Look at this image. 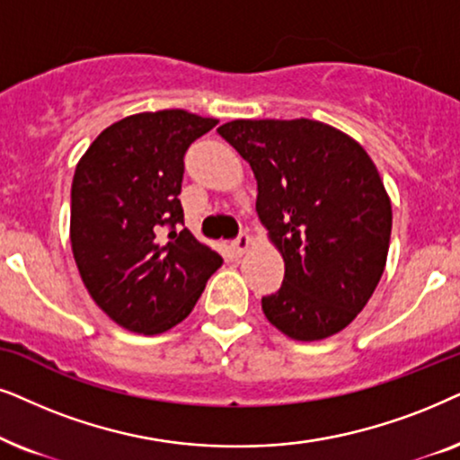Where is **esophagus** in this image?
<instances>
[{
  "instance_id": "1",
  "label": "esophagus",
  "mask_w": 460,
  "mask_h": 460,
  "mask_svg": "<svg viewBox=\"0 0 460 460\" xmlns=\"http://www.w3.org/2000/svg\"><path fill=\"white\" fill-rule=\"evenodd\" d=\"M250 246H252V240H250V235H248V234H242V235L237 237V240L234 242V252H235L237 256H242V254L248 252Z\"/></svg>"
}]
</instances>
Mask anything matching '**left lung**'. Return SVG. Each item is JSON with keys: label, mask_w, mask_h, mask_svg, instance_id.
I'll list each match as a JSON object with an SVG mask.
<instances>
[{"label": "left lung", "mask_w": 460, "mask_h": 460, "mask_svg": "<svg viewBox=\"0 0 460 460\" xmlns=\"http://www.w3.org/2000/svg\"><path fill=\"white\" fill-rule=\"evenodd\" d=\"M218 134L252 168L256 214L284 259L262 314L303 342L345 330L387 265L394 212L375 162L349 134L307 118L234 119Z\"/></svg>", "instance_id": "8db88e82"}]
</instances>
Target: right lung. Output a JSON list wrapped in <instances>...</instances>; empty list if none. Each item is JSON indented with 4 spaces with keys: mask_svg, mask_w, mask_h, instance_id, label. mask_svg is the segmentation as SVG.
I'll use <instances>...</instances> for the list:
<instances>
[{
    "mask_svg": "<svg viewBox=\"0 0 460 460\" xmlns=\"http://www.w3.org/2000/svg\"><path fill=\"white\" fill-rule=\"evenodd\" d=\"M217 124L185 109L134 113L105 128L79 157L73 259L94 303L130 332L162 334L181 323L223 265L191 231L176 229L182 155Z\"/></svg>",
    "mask_w": 460,
    "mask_h": 460,
    "instance_id": "add662e5",
    "label": "right lung"
}]
</instances>
